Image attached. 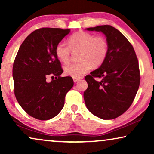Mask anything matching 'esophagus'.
<instances>
[{
  "mask_svg": "<svg viewBox=\"0 0 154 154\" xmlns=\"http://www.w3.org/2000/svg\"><path fill=\"white\" fill-rule=\"evenodd\" d=\"M73 81H74L75 83V82L79 81V80H81V78H73Z\"/></svg>",
  "mask_w": 154,
  "mask_h": 154,
  "instance_id": "1",
  "label": "esophagus"
}]
</instances>
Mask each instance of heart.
<instances>
[{"instance_id": "heart-1", "label": "heart", "mask_w": 154, "mask_h": 154, "mask_svg": "<svg viewBox=\"0 0 154 154\" xmlns=\"http://www.w3.org/2000/svg\"><path fill=\"white\" fill-rule=\"evenodd\" d=\"M68 46L60 43L56 45L55 54L58 60L64 64L70 61L71 51H77L76 63L64 66V73L73 78H81L92 66L99 67L106 60L109 53V43L102 35L79 31L73 33L67 40Z\"/></svg>"}]
</instances>
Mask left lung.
Here are the masks:
<instances>
[{
  "label": "left lung",
  "instance_id": "obj_1",
  "mask_svg": "<svg viewBox=\"0 0 154 154\" xmlns=\"http://www.w3.org/2000/svg\"><path fill=\"white\" fill-rule=\"evenodd\" d=\"M86 29L106 35L109 53L104 62L85 77L88 84L83 93L85 105L100 119H116L129 109L139 89L137 57L131 43L114 27L102 25Z\"/></svg>",
  "mask_w": 154,
  "mask_h": 154
}]
</instances>
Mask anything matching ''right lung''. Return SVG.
<instances>
[{"instance_id":"1","label":"right lung","mask_w":154,"mask_h":154,"mask_svg":"<svg viewBox=\"0 0 154 154\" xmlns=\"http://www.w3.org/2000/svg\"><path fill=\"white\" fill-rule=\"evenodd\" d=\"M70 29L41 28L33 31L21 45L14 61V92L21 107L29 116L46 121L56 116L72 88L70 76L61 77L63 69L55 47ZM48 76L55 77L50 83Z\"/></svg>"}]
</instances>
